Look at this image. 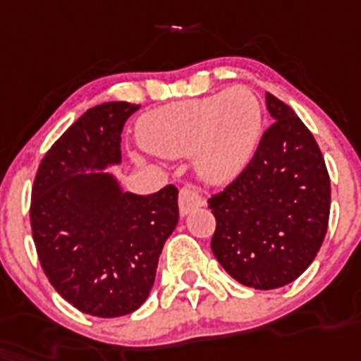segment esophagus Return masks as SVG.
<instances>
[{
    "instance_id": "1",
    "label": "esophagus",
    "mask_w": 361,
    "mask_h": 361,
    "mask_svg": "<svg viewBox=\"0 0 361 361\" xmlns=\"http://www.w3.org/2000/svg\"><path fill=\"white\" fill-rule=\"evenodd\" d=\"M178 204H180L181 216H187L190 211H195V209L198 207H204L205 202L196 190H192L190 187H183V189L180 190V196H178Z\"/></svg>"
}]
</instances>
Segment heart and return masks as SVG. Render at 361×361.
Listing matches in <instances>:
<instances>
[{
  "mask_svg": "<svg viewBox=\"0 0 361 361\" xmlns=\"http://www.w3.org/2000/svg\"><path fill=\"white\" fill-rule=\"evenodd\" d=\"M262 132L255 92L233 86L218 95L176 102L147 115L139 143L154 156L195 154L196 174L211 185L229 183L244 171Z\"/></svg>",
  "mask_w": 361,
  "mask_h": 361,
  "instance_id": "b5f03b06",
  "label": "heart"
}]
</instances>
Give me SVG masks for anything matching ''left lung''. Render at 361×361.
Listing matches in <instances>:
<instances>
[{"instance_id":"8db88e82","label":"left lung","mask_w":361,"mask_h":361,"mask_svg":"<svg viewBox=\"0 0 361 361\" xmlns=\"http://www.w3.org/2000/svg\"><path fill=\"white\" fill-rule=\"evenodd\" d=\"M274 124L250 165L209 200L211 240L227 274L255 290L281 288L312 264L326 235L330 180L316 139L295 111L266 93Z\"/></svg>"}]
</instances>
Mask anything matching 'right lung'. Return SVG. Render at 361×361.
Instances as JSON below:
<instances>
[{
	"label": "right lung",
	"instance_id": "1",
	"mask_svg": "<svg viewBox=\"0 0 361 361\" xmlns=\"http://www.w3.org/2000/svg\"><path fill=\"white\" fill-rule=\"evenodd\" d=\"M139 106L90 108L42 159L32 187L31 227L54 290L97 317L137 310L154 286L157 260L178 224V189L124 190L108 169L121 165V134Z\"/></svg>",
	"mask_w": 361,
	"mask_h": 361
}]
</instances>
